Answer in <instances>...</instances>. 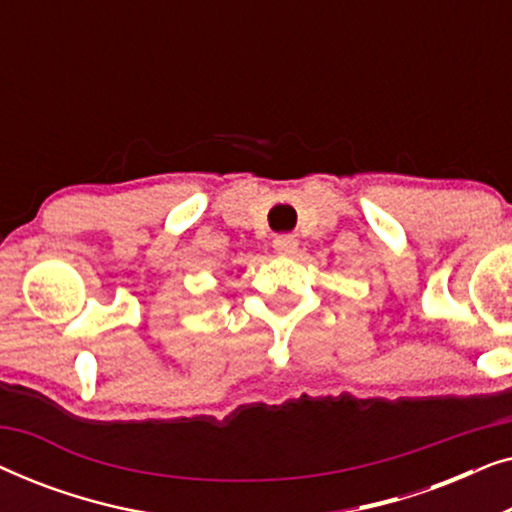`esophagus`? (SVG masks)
<instances>
[{
  "label": "esophagus",
  "mask_w": 512,
  "mask_h": 512,
  "mask_svg": "<svg viewBox=\"0 0 512 512\" xmlns=\"http://www.w3.org/2000/svg\"><path fill=\"white\" fill-rule=\"evenodd\" d=\"M275 251L279 256H293L296 254V249H298V240H296V235H277L275 237Z\"/></svg>",
  "instance_id": "34e87169"
}]
</instances>
